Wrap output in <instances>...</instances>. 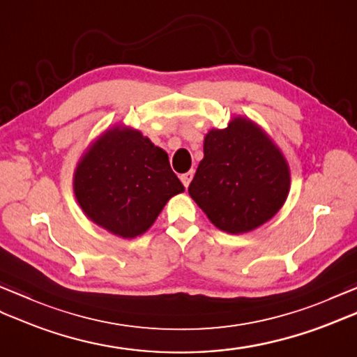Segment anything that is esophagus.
I'll return each instance as SVG.
<instances>
[{"mask_svg":"<svg viewBox=\"0 0 357 357\" xmlns=\"http://www.w3.org/2000/svg\"><path fill=\"white\" fill-rule=\"evenodd\" d=\"M192 179H193V170H192V172H187V173H184V174H181V181H183V184H184L185 188H187L188 185H190Z\"/></svg>","mask_w":357,"mask_h":357,"instance_id":"34e87169","label":"esophagus"}]
</instances>
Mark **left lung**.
Masks as SVG:
<instances>
[{"mask_svg":"<svg viewBox=\"0 0 357 357\" xmlns=\"http://www.w3.org/2000/svg\"><path fill=\"white\" fill-rule=\"evenodd\" d=\"M290 181V167L270 136L252 119L234 116L204 138L188 195L219 230L242 234L282 208Z\"/></svg>","mask_w":357,"mask_h":357,"instance_id":"obj_1","label":"left lung"}]
</instances>
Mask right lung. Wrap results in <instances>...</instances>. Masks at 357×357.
I'll use <instances>...</instances> for the list:
<instances>
[{
    "instance_id": "right-lung-1",
    "label": "right lung",
    "mask_w": 357,
    "mask_h": 357,
    "mask_svg": "<svg viewBox=\"0 0 357 357\" xmlns=\"http://www.w3.org/2000/svg\"><path fill=\"white\" fill-rule=\"evenodd\" d=\"M73 192L90 221L119 238L133 239L153 225L184 185L161 147L136 128L113 126L79 158Z\"/></svg>"
}]
</instances>
